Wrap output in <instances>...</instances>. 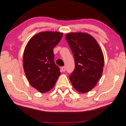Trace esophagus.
Segmentation results:
<instances>
[{
	"label": "esophagus",
	"mask_w": 126,
	"mask_h": 126,
	"mask_svg": "<svg viewBox=\"0 0 126 126\" xmlns=\"http://www.w3.org/2000/svg\"><path fill=\"white\" fill-rule=\"evenodd\" d=\"M61 70L62 72H65L66 71V67L65 66H63V67H61Z\"/></svg>",
	"instance_id": "obj_1"
}]
</instances>
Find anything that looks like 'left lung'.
<instances>
[{"label": "left lung", "mask_w": 126, "mask_h": 126, "mask_svg": "<svg viewBox=\"0 0 126 126\" xmlns=\"http://www.w3.org/2000/svg\"><path fill=\"white\" fill-rule=\"evenodd\" d=\"M75 59L74 71L69 76L72 86L86 93L96 86L103 72L104 57L100 46L90 34L70 32L65 36Z\"/></svg>", "instance_id": "1"}]
</instances>
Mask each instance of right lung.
Instances as JSON below:
<instances>
[{
	"label": "right lung",
	"instance_id": "add662e5",
	"mask_svg": "<svg viewBox=\"0 0 126 126\" xmlns=\"http://www.w3.org/2000/svg\"><path fill=\"white\" fill-rule=\"evenodd\" d=\"M63 33L40 32L29 40L23 55V67L29 83L41 93L54 87L61 73L54 62L53 48Z\"/></svg>",
	"mask_w": 126,
	"mask_h": 126
}]
</instances>
